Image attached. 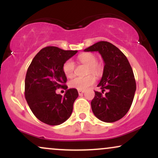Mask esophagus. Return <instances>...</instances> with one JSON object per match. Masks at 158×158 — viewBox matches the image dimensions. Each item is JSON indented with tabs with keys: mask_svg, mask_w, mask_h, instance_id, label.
Wrapping results in <instances>:
<instances>
[{
	"mask_svg": "<svg viewBox=\"0 0 158 158\" xmlns=\"http://www.w3.org/2000/svg\"><path fill=\"white\" fill-rule=\"evenodd\" d=\"M78 93H79V95H82V94H84L85 93V90H78Z\"/></svg>",
	"mask_w": 158,
	"mask_h": 158,
	"instance_id": "1",
	"label": "esophagus"
}]
</instances>
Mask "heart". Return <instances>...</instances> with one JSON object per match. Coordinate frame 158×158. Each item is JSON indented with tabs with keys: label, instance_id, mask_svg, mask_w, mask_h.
I'll list each match as a JSON object with an SVG mask.
<instances>
[{
	"label": "heart",
	"instance_id": "1",
	"mask_svg": "<svg viewBox=\"0 0 158 158\" xmlns=\"http://www.w3.org/2000/svg\"><path fill=\"white\" fill-rule=\"evenodd\" d=\"M80 62L88 67V73L91 72L96 75H99L102 71V66L99 63H97V56L90 52H85L81 54L78 57ZM75 64L73 60L69 59L63 65V71L67 77H72L74 73ZM96 81V77L93 74L83 77H76L70 81L69 85L73 88L77 90H84L94 84Z\"/></svg>",
	"mask_w": 158,
	"mask_h": 158
}]
</instances>
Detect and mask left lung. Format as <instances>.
<instances>
[{"instance_id": "left-lung-1", "label": "left lung", "mask_w": 158, "mask_h": 158, "mask_svg": "<svg viewBox=\"0 0 158 158\" xmlns=\"http://www.w3.org/2000/svg\"><path fill=\"white\" fill-rule=\"evenodd\" d=\"M85 52H98L104 61L102 79L97 87L106 93L95 91L91 101L94 115L101 121L114 123L123 118L130 109L136 90L134 73L126 56L111 43L99 41Z\"/></svg>"}]
</instances>
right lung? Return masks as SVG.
Returning a JSON list of instances; mask_svg holds the SVG:
<instances>
[{
  "label": "right lung",
  "instance_id": "obj_1",
  "mask_svg": "<svg viewBox=\"0 0 158 158\" xmlns=\"http://www.w3.org/2000/svg\"><path fill=\"white\" fill-rule=\"evenodd\" d=\"M77 50H64L47 47L36 54L25 78V98L34 115L41 122L58 126L68 119L73 111L79 94L64 84L67 77L63 65ZM59 87L66 89L64 96L56 94Z\"/></svg>",
  "mask_w": 158,
  "mask_h": 158
}]
</instances>
